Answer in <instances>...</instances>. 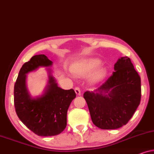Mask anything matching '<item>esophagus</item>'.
Listing matches in <instances>:
<instances>
[{"instance_id": "obj_1", "label": "esophagus", "mask_w": 154, "mask_h": 154, "mask_svg": "<svg viewBox=\"0 0 154 154\" xmlns=\"http://www.w3.org/2000/svg\"><path fill=\"white\" fill-rule=\"evenodd\" d=\"M75 93H76V94L78 95V96H79V95L81 94V91H80L79 87L75 88Z\"/></svg>"}]
</instances>
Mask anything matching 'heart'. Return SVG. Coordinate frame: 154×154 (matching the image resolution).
<instances>
[{
    "mask_svg": "<svg viewBox=\"0 0 154 154\" xmlns=\"http://www.w3.org/2000/svg\"><path fill=\"white\" fill-rule=\"evenodd\" d=\"M101 64V60L98 58H90V59L81 60L73 66L72 72L78 76H84V75L90 74L91 72L98 68ZM106 74H107L106 68H100L93 75L92 80L94 82H99L100 80L103 79Z\"/></svg>",
    "mask_w": 154,
    "mask_h": 154,
    "instance_id": "obj_1",
    "label": "heart"
}]
</instances>
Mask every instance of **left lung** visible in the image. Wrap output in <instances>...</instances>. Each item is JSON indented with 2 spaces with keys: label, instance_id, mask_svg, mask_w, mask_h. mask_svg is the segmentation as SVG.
I'll list each match as a JSON object with an SVG mask.
<instances>
[{
  "label": "left lung",
  "instance_id": "1",
  "mask_svg": "<svg viewBox=\"0 0 154 154\" xmlns=\"http://www.w3.org/2000/svg\"><path fill=\"white\" fill-rule=\"evenodd\" d=\"M114 69L103 85L84 94L93 123L101 129H117L126 124L141 100V79L130 58H119Z\"/></svg>",
  "mask_w": 154,
  "mask_h": 154
}]
</instances>
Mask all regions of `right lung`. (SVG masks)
Masks as SVG:
<instances>
[{"label": "right lung", "instance_id": "add662e5", "mask_svg": "<svg viewBox=\"0 0 154 154\" xmlns=\"http://www.w3.org/2000/svg\"><path fill=\"white\" fill-rule=\"evenodd\" d=\"M53 62L44 54L35 55L19 71L14 87L15 111L23 124L39 136L56 135L67 125V112L76 97L73 89L64 90L51 75ZM40 67L46 69L49 80L43 94L33 97L26 86L27 75Z\"/></svg>", "mask_w": 154, "mask_h": 154}]
</instances>
